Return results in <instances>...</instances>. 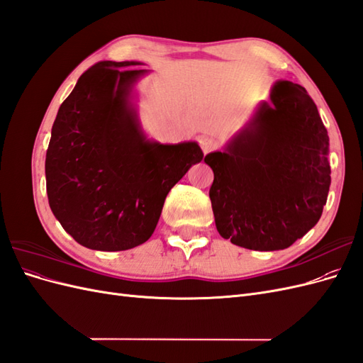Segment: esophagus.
Listing matches in <instances>:
<instances>
[{
	"label": "esophagus",
	"mask_w": 363,
	"mask_h": 363,
	"mask_svg": "<svg viewBox=\"0 0 363 363\" xmlns=\"http://www.w3.org/2000/svg\"><path fill=\"white\" fill-rule=\"evenodd\" d=\"M200 147H201L204 155H207V152L213 151L218 147V140L212 136H201L200 138Z\"/></svg>",
	"instance_id": "obj_1"
}]
</instances>
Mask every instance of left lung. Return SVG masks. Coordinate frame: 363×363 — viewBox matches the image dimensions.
I'll list each match as a JSON object with an SVG mask.
<instances>
[{
  "label": "left lung",
  "instance_id": "left-lung-1",
  "mask_svg": "<svg viewBox=\"0 0 363 363\" xmlns=\"http://www.w3.org/2000/svg\"><path fill=\"white\" fill-rule=\"evenodd\" d=\"M216 230L256 251L291 247L320 221L330 188L328 135L300 84L279 80L223 151L208 152Z\"/></svg>",
  "mask_w": 363,
  "mask_h": 363
}]
</instances>
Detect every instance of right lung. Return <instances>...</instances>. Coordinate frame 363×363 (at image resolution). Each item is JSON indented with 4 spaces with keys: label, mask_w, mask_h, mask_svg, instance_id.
Instances as JSON below:
<instances>
[{
    "label": "right lung",
    "mask_w": 363,
    "mask_h": 363,
    "mask_svg": "<svg viewBox=\"0 0 363 363\" xmlns=\"http://www.w3.org/2000/svg\"><path fill=\"white\" fill-rule=\"evenodd\" d=\"M140 62H98L77 82L52 124L47 194L80 245L124 251L147 242L172 186L203 160L196 142L147 138L133 104Z\"/></svg>",
    "instance_id": "add662e5"
}]
</instances>
